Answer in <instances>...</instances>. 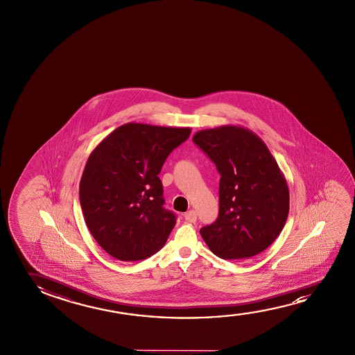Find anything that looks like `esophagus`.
<instances>
[{"label":"esophagus","instance_id":"34e87169","mask_svg":"<svg viewBox=\"0 0 355 355\" xmlns=\"http://www.w3.org/2000/svg\"><path fill=\"white\" fill-rule=\"evenodd\" d=\"M184 218L187 222L194 223V222H196V219H198V214H196L194 209H190L188 212H185Z\"/></svg>","mask_w":355,"mask_h":355}]
</instances>
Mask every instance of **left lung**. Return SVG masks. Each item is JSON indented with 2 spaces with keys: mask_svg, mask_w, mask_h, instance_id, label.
<instances>
[{
  "mask_svg": "<svg viewBox=\"0 0 355 355\" xmlns=\"http://www.w3.org/2000/svg\"><path fill=\"white\" fill-rule=\"evenodd\" d=\"M193 141L220 175L219 214L200 229L209 250L223 259H248L282 233L290 209L288 187L277 160L259 137L241 126L198 131Z\"/></svg>",
  "mask_w": 355,
  "mask_h": 355,
  "instance_id": "1",
  "label": "left lung"
}]
</instances>
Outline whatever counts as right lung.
Returning <instances> with one entry per match:
<instances>
[{"mask_svg":"<svg viewBox=\"0 0 355 355\" xmlns=\"http://www.w3.org/2000/svg\"><path fill=\"white\" fill-rule=\"evenodd\" d=\"M190 133L189 127L128 122L91 153L80 180V204L93 238L112 257L141 261L164 248L175 216L164 207L157 175Z\"/></svg>","mask_w":355,"mask_h":355,"instance_id":"add662e5","label":"right lung"}]
</instances>
